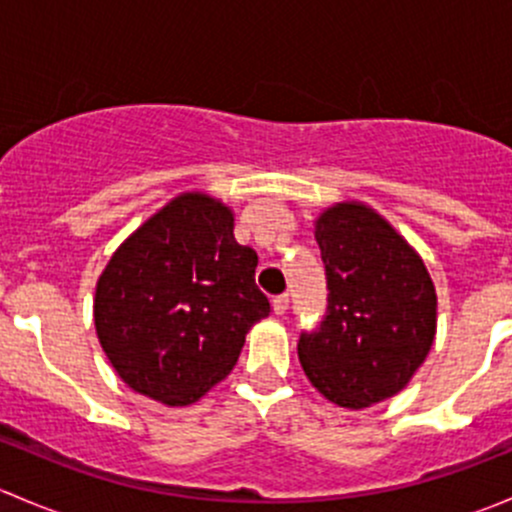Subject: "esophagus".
Wrapping results in <instances>:
<instances>
[{
	"label": "esophagus",
	"mask_w": 512,
	"mask_h": 512,
	"mask_svg": "<svg viewBox=\"0 0 512 512\" xmlns=\"http://www.w3.org/2000/svg\"><path fill=\"white\" fill-rule=\"evenodd\" d=\"M272 307H275L277 314H285L287 307H289V294H277L275 299H272Z\"/></svg>",
	"instance_id": "34e87169"
}]
</instances>
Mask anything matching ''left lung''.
<instances>
[{"instance_id": "8db88e82", "label": "left lung", "mask_w": 512, "mask_h": 512, "mask_svg": "<svg viewBox=\"0 0 512 512\" xmlns=\"http://www.w3.org/2000/svg\"><path fill=\"white\" fill-rule=\"evenodd\" d=\"M327 314L299 334L319 394L364 409L404 389L436 334V289L421 257L374 210L339 203L317 220Z\"/></svg>"}]
</instances>
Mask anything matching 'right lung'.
Segmentation results:
<instances>
[{
	"label": "right lung",
	"mask_w": 512,
	"mask_h": 512,
	"mask_svg": "<svg viewBox=\"0 0 512 512\" xmlns=\"http://www.w3.org/2000/svg\"><path fill=\"white\" fill-rule=\"evenodd\" d=\"M232 227L223 203L185 193L113 252L94 322L108 361L138 394L168 406L198 401L270 314L255 285L257 252Z\"/></svg>",
	"instance_id": "obj_1"
}]
</instances>
